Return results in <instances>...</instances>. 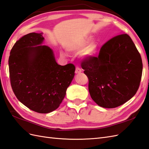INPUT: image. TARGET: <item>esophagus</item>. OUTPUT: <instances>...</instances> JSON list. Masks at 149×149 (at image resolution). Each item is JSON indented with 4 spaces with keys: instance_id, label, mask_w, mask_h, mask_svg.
<instances>
[{
    "instance_id": "obj_1",
    "label": "esophagus",
    "mask_w": 149,
    "mask_h": 149,
    "mask_svg": "<svg viewBox=\"0 0 149 149\" xmlns=\"http://www.w3.org/2000/svg\"><path fill=\"white\" fill-rule=\"evenodd\" d=\"M81 71H82V70H81V69L79 68H78V67L76 68V70H75V73H76V74H79V73H81Z\"/></svg>"
}]
</instances>
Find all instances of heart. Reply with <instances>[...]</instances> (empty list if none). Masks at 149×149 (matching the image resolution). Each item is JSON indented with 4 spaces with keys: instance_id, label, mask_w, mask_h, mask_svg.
I'll list each match as a JSON object with an SVG mask.
<instances>
[{
    "instance_id": "heart-1",
    "label": "heart",
    "mask_w": 149,
    "mask_h": 149,
    "mask_svg": "<svg viewBox=\"0 0 149 149\" xmlns=\"http://www.w3.org/2000/svg\"><path fill=\"white\" fill-rule=\"evenodd\" d=\"M92 38V36L85 35L72 42L67 47L69 51L79 52L80 51V56L82 58H88L92 56L97 49L95 42H91Z\"/></svg>"
}]
</instances>
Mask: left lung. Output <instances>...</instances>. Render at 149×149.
I'll return each mask as SVG.
<instances>
[{
    "mask_svg": "<svg viewBox=\"0 0 149 149\" xmlns=\"http://www.w3.org/2000/svg\"><path fill=\"white\" fill-rule=\"evenodd\" d=\"M81 68L88 78L92 100L100 107L114 108L135 95L143 64L132 38L123 33L105 43L99 56L83 60Z\"/></svg>",
    "mask_w": 149,
    "mask_h": 149,
    "instance_id": "left-lung-1",
    "label": "left lung"
}]
</instances>
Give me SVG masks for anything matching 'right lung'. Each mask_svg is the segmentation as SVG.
Instances as JSON below:
<instances>
[{
	"label": "right lung",
	"mask_w": 149,
	"mask_h": 149,
	"mask_svg": "<svg viewBox=\"0 0 149 149\" xmlns=\"http://www.w3.org/2000/svg\"><path fill=\"white\" fill-rule=\"evenodd\" d=\"M41 33H30L19 38L10 50V84L17 99L38 113L59 107L74 77L72 64L59 65L52 49L42 45Z\"/></svg>",
	"instance_id": "obj_1"
}]
</instances>
